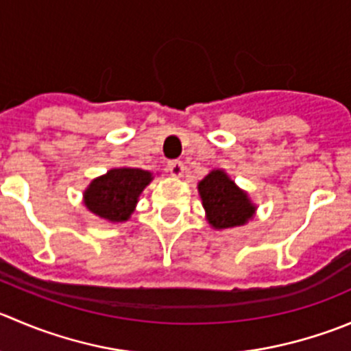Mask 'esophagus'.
I'll return each instance as SVG.
<instances>
[{
  "instance_id": "obj_1",
  "label": "esophagus",
  "mask_w": 351,
  "mask_h": 351,
  "mask_svg": "<svg viewBox=\"0 0 351 351\" xmlns=\"http://www.w3.org/2000/svg\"><path fill=\"white\" fill-rule=\"evenodd\" d=\"M183 168H185V166H183L182 161L168 162L169 173H171V175L175 176V178H182V176H183Z\"/></svg>"
}]
</instances>
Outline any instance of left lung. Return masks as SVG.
I'll list each match as a JSON object with an SVG mask.
<instances>
[{"label": "left lung", "instance_id": "left-lung-1", "mask_svg": "<svg viewBox=\"0 0 351 351\" xmlns=\"http://www.w3.org/2000/svg\"><path fill=\"white\" fill-rule=\"evenodd\" d=\"M206 219L210 228L221 231L247 224L255 216L257 206L224 169L214 168L197 185Z\"/></svg>", "mask_w": 351, "mask_h": 351}]
</instances>
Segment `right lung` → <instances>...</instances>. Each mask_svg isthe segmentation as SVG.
<instances>
[{
	"label": "right lung",
	"mask_w": 351,
	"mask_h": 351,
	"mask_svg": "<svg viewBox=\"0 0 351 351\" xmlns=\"http://www.w3.org/2000/svg\"><path fill=\"white\" fill-rule=\"evenodd\" d=\"M154 180L141 168H113L97 176L84 190V206L108 223H125L137 207L138 197Z\"/></svg>",
	"instance_id": "right-lung-1"
}]
</instances>
